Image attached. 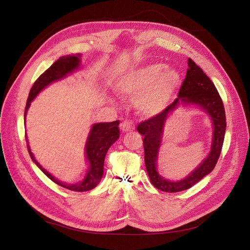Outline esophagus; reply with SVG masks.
<instances>
[{
	"label": "esophagus",
	"mask_w": 250,
	"mask_h": 250,
	"mask_svg": "<svg viewBox=\"0 0 250 250\" xmlns=\"http://www.w3.org/2000/svg\"><path fill=\"white\" fill-rule=\"evenodd\" d=\"M121 129H122V131H130V130H133L135 126L133 124V122L131 120H125L123 121L122 123H121Z\"/></svg>",
	"instance_id": "34e87169"
}]
</instances>
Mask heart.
Returning <instances> with one entry per match:
<instances>
[{"label":"heart","mask_w":250,"mask_h":250,"mask_svg":"<svg viewBox=\"0 0 250 250\" xmlns=\"http://www.w3.org/2000/svg\"><path fill=\"white\" fill-rule=\"evenodd\" d=\"M180 74L164 63L153 62L138 67L119 81L122 96H137L135 106L144 116H155L168 106L180 85Z\"/></svg>","instance_id":"b5f03b06"}]
</instances>
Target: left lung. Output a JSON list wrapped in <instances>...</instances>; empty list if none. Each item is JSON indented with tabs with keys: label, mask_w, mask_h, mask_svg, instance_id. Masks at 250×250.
Segmentation results:
<instances>
[{
	"label": "left lung",
	"mask_w": 250,
	"mask_h": 250,
	"mask_svg": "<svg viewBox=\"0 0 250 250\" xmlns=\"http://www.w3.org/2000/svg\"><path fill=\"white\" fill-rule=\"evenodd\" d=\"M179 104H197L210 116L213 123V141L209 156L188 177L178 182L165 180L157 172L156 165L165 120ZM138 131L144 135L145 165L151 184L163 192L176 193L193 187L213 171L220 156L226 129L224 105L216 86L200 67L191 58L188 59L186 78L180 86L178 98L162 112L157 113L138 126Z\"/></svg>",
	"instance_id": "8db88e82"
}]
</instances>
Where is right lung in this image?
I'll list each match as a JSON object with an SVG mask.
<instances>
[{"instance_id":"add662e5","label":"right lung","mask_w":250,"mask_h":250,"mask_svg":"<svg viewBox=\"0 0 250 250\" xmlns=\"http://www.w3.org/2000/svg\"><path fill=\"white\" fill-rule=\"evenodd\" d=\"M80 57H81L80 54L60 57L49 67L47 71H44V73H42L41 76L37 78V80L33 83L31 89H30L29 97L26 103V107H25V118H26V113L30 106V104H31V101L37 95H39L41 90H42L44 87L48 86L50 83L62 79L63 77L66 76L67 74L77 70L80 65ZM119 124H120L119 121H115V122L98 123L93 125L92 129H90V132L88 134L86 145H85V155H86V160L89 164V167L85 175V178L77 184L67 185V184L62 183V181H59L54 176H52L47 170H44L42 166L36 162L31 152V150H30L28 140L26 138L28 152L30 154V157L32 158V161L36 164L37 167L46 174L52 181H54L55 184L71 191L86 192L96 188V186L100 183L103 175L105 155H106L109 147L120 137Z\"/></svg>"}]
</instances>
